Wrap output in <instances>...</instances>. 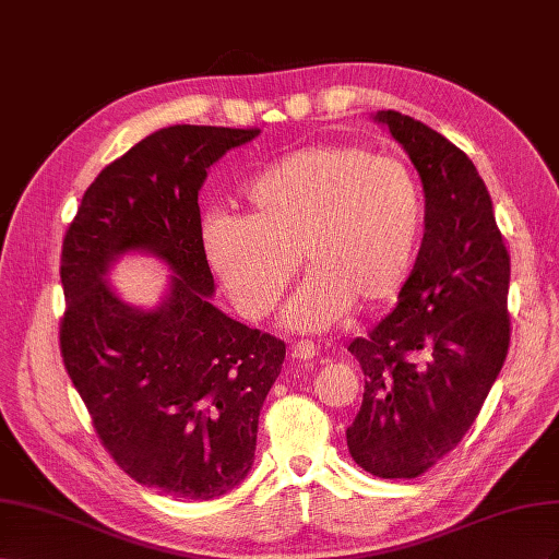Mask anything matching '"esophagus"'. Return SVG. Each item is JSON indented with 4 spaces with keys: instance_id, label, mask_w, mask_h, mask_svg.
I'll use <instances>...</instances> for the list:
<instances>
[{
    "instance_id": "obj_1",
    "label": "esophagus",
    "mask_w": 559,
    "mask_h": 559,
    "mask_svg": "<svg viewBox=\"0 0 559 559\" xmlns=\"http://www.w3.org/2000/svg\"><path fill=\"white\" fill-rule=\"evenodd\" d=\"M318 356V346L313 344V342H309V340H299V342H295L293 344V358H297V360H313Z\"/></svg>"
}]
</instances>
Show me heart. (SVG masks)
Returning a JSON list of instances; mask_svg holds the SVG:
<instances>
[{"label": "heart", "mask_w": 559, "mask_h": 559, "mask_svg": "<svg viewBox=\"0 0 559 559\" xmlns=\"http://www.w3.org/2000/svg\"><path fill=\"white\" fill-rule=\"evenodd\" d=\"M248 213L211 211L201 252L231 305L260 321L299 269L311 266L283 311L295 330H323L356 305L379 309L405 288L421 241L424 201L414 173L354 145L283 156L246 189Z\"/></svg>", "instance_id": "heart-1"}]
</instances>
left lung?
<instances>
[{"label":"left lung","instance_id":"1","mask_svg":"<svg viewBox=\"0 0 559 559\" xmlns=\"http://www.w3.org/2000/svg\"><path fill=\"white\" fill-rule=\"evenodd\" d=\"M374 119L419 170L426 231L397 307L348 344L365 393L346 444L368 473L412 480L466 436L503 368L510 254L471 158L401 111Z\"/></svg>","mask_w":559,"mask_h":559}]
</instances>
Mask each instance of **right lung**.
I'll return each instance as SVG.
<instances>
[{
    "label": "right lung",
    "mask_w": 559,
    "mask_h": 559,
    "mask_svg": "<svg viewBox=\"0 0 559 559\" xmlns=\"http://www.w3.org/2000/svg\"><path fill=\"white\" fill-rule=\"evenodd\" d=\"M260 129L168 126L100 170L62 238L60 356L103 448L135 483L209 501L243 480L285 342L211 305L199 189L217 158ZM150 249L176 276L140 312L102 278L119 253Z\"/></svg>",
    "instance_id": "add662e5"
}]
</instances>
